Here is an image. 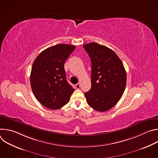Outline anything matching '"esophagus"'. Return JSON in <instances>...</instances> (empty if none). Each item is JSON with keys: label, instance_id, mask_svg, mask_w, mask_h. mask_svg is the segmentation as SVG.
Returning <instances> with one entry per match:
<instances>
[{"label": "esophagus", "instance_id": "esophagus-1", "mask_svg": "<svg viewBox=\"0 0 158 158\" xmlns=\"http://www.w3.org/2000/svg\"><path fill=\"white\" fill-rule=\"evenodd\" d=\"M76 89H80V87H81V84L80 83H77L76 85Z\"/></svg>", "mask_w": 158, "mask_h": 158}]
</instances>
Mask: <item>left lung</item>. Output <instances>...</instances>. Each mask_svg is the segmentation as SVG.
Returning a JSON list of instances; mask_svg holds the SVG:
<instances>
[{"instance_id":"obj_1","label":"left lung","mask_w":158,"mask_h":158,"mask_svg":"<svg viewBox=\"0 0 158 158\" xmlns=\"http://www.w3.org/2000/svg\"><path fill=\"white\" fill-rule=\"evenodd\" d=\"M92 64L91 88L85 93L87 104L104 112L113 107L121 98L126 84V72L117 54L96 42L84 44Z\"/></svg>"}]
</instances>
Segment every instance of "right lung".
<instances>
[{
  "mask_svg": "<svg viewBox=\"0 0 158 158\" xmlns=\"http://www.w3.org/2000/svg\"><path fill=\"white\" fill-rule=\"evenodd\" d=\"M76 46L59 44L41 52L35 59L31 85L35 98L44 106L55 110L65 105L74 91L67 81L64 63Z\"/></svg>",
  "mask_w": 158,
  "mask_h": 158,
  "instance_id": "1",
  "label": "right lung"
}]
</instances>
